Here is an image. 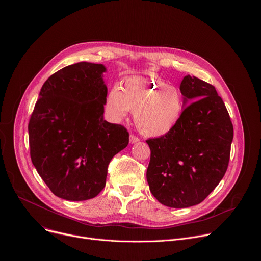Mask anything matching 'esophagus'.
Wrapping results in <instances>:
<instances>
[{
    "label": "esophagus",
    "mask_w": 261,
    "mask_h": 261,
    "mask_svg": "<svg viewBox=\"0 0 261 261\" xmlns=\"http://www.w3.org/2000/svg\"><path fill=\"white\" fill-rule=\"evenodd\" d=\"M137 141H139V137L136 136V135L131 134V135H130V143H135V142H137Z\"/></svg>",
    "instance_id": "esophagus-1"
}]
</instances>
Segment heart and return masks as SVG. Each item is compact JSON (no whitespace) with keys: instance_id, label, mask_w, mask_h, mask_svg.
<instances>
[{"instance_id":"obj_1","label":"heart","mask_w":261,"mask_h":261,"mask_svg":"<svg viewBox=\"0 0 261 261\" xmlns=\"http://www.w3.org/2000/svg\"><path fill=\"white\" fill-rule=\"evenodd\" d=\"M107 106L118 119H124L129 111L135 114L138 130L151 137H161L171 132L178 124L184 100L180 92L159 80L134 76L122 89L115 87L107 97Z\"/></svg>"}]
</instances>
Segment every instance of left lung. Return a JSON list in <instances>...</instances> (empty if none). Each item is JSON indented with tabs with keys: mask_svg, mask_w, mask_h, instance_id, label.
<instances>
[{
	"mask_svg": "<svg viewBox=\"0 0 261 261\" xmlns=\"http://www.w3.org/2000/svg\"><path fill=\"white\" fill-rule=\"evenodd\" d=\"M181 95L193 101L168 134L148 138L151 160L146 170L150 190L169 207L203 201L224 176L230 158L233 126L214 86L185 76Z\"/></svg>",
	"mask_w": 261,
	"mask_h": 261,
	"instance_id": "left-lung-1",
	"label": "left lung"
}]
</instances>
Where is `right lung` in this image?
Masks as SVG:
<instances>
[{"label":"right lung","mask_w":261,"mask_h":261,"mask_svg":"<svg viewBox=\"0 0 261 261\" xmlns=\"http://www.w3.org/2000/svg\"><path fill=\"white\" fill-rule=\"evenodd\" d=\"M105 70L82 62L54 73L29 121L32 162L50 191L66 200L97 196L110 160L129 142L124 126L103 120Z\"/></svg>","instance_id":"obj_1"}]
</instances>
